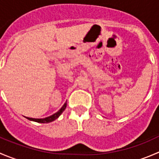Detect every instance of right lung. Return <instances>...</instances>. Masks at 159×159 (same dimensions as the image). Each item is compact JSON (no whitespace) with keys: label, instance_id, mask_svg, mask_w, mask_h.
<instances>
[{"label":"right lung","instance_id":"obj_1","mask_svg":"<svg viewBox=\"0 0 159 159\" xmlns=\"http://www.w3.org/2000/svg\"><path fill=\"white\" fill-rule=\"evenodd\" d=\"M67 107V102H65V105L62 106V108H61L60 110L58 111L57 112H56L55 114H54V115H52L51 116H49L48 117V118H28V117H26V118H28V120H30V121H36V122H39V123H49V122H51V121H54L55 119H57V118H58L59 116H60L61 115L62 112L65 111V108H66Z\"/></svg>","mask_w":159,"mask_h":159}]
</instances>
